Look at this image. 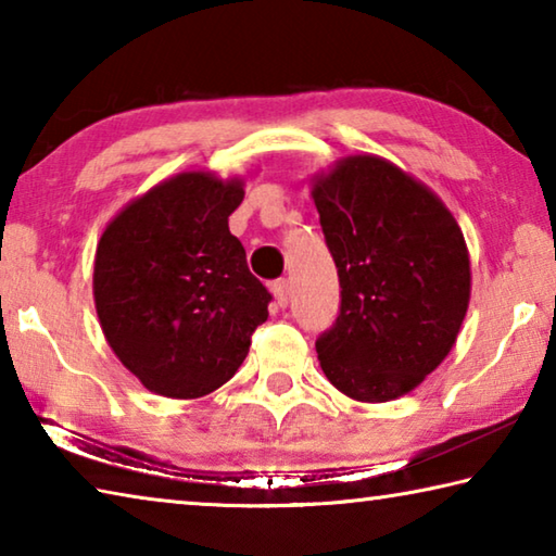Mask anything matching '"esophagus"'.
Wrapping results in <instances>:
<instances>
[{"label": "esophagus", "instance_id": "1", "mask_svg": "<svg viewBox=\"0 0 556 556\" xmlns=\"http://www.w3.org/2000/svg\"><path fill=\"white\" fill-rule=\"evenodd\" d=\"M271 294H275L277 306L285 308L289 304V281L287 279H277L275 285H271Z\"/></svg>", "mask_w": 556, "mask_h": 556}]
</instances>
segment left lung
Instances as JSON below:
<instances>
[{
	"label": "left lung",
	"mask_w": 556,
	"mask_h": 556,
	"mask_svg": "<svg viewBox=\"0 0 556 556\" xmlns=\"http://www.w3.org/2000/svg\"><path fill=\"white\" fill-rule=\"evenodd\" d=\"M312 195L341 279L318 363L351 400H397L456 343L470 301L464 232L429 186L375 154L316 174Z\"/></svg>",
	"instance_id": "8db88e82"
}]
</instances>
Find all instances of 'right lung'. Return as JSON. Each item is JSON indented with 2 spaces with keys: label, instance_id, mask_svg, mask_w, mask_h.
I'll list each match as a JSON object with an SVG mask.
<instances>
[{
  "label": "right lung",
  "instance_id": "obj_1",
  "mask_svg": "<svg viewBox=\"0 0 556 556\" xmlns=\"http://www.w3.org/2000/svg\"><path fill=\"white\" fill-rule=\"evenodd\" d=\"M242 178L184 172L129 201L98 242L92 294L108 343L149 392L199 400L228 382L267 321L269 291L228 228Z\"/></svg>",
  "mask_w": 556,
  "mask_h": 556
}]
</instances>
